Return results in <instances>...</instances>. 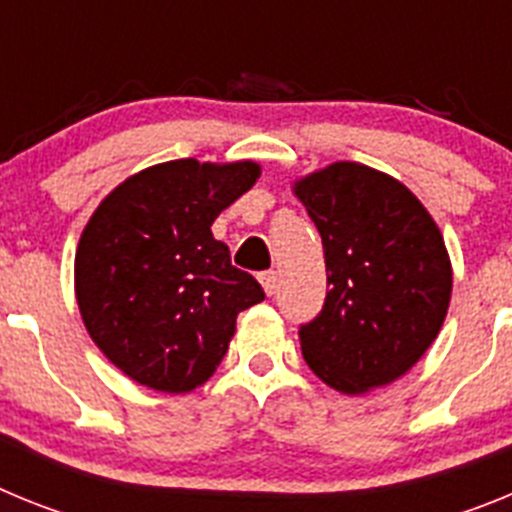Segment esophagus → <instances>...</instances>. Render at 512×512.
Instances as JSON below:
<instances>
[{"label": "esophagus", "mask_w": 512, "mask_h": 512, "mask_svg": "<svg viewBox=\"0 0 512 512\" xmlns=\"http://www.w3.org/2000/svg\"><path fill=\"white\" fill-rule=\"evenodd\" d=\"M259 282H261V287H264V292L266 295H274V292H277V284H279V277H277V271H264V274H261L259 277Z\"/></svg>", "instance_id": "obj_1"}]
</instances>
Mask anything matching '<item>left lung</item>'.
<instances>
[{"label": "left lung", "mask_w": 512, "mask_h": 512, "mask_svg": "<svg viewBox=\"0 0 512 512\" xmlns=\"http://www.w3.org/2000/svg\"><path fill=\"white\" fill-rule=\"evenodd\" d=\"M323 238L328 295L300 328L315 377L364 395L408 374L431 348L454 271L431 212L395 176L336 161L292 184Z\"/></svg>", "instance_id": "obj_1"}]
</instances>
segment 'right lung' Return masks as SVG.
<instances>
[{
	"instance_id": "obj_1",
	"label": "right lung",
	"mask_w": 512,
	"mask_h": 512,
	"mask_svg": "<svg viewBox=\"0 0 512 512\" xmlns=\"http://www.w3.org/2000/svg\"><path fill=\"white\" fill-rule=\"evenodd\" d=\"M259 176L256 161L176 158L128 176L92 212L76 246V305L125 377L184 395L215 374L238 312L264 289L210 228Z\"/></svg>"
}]
</instances>
